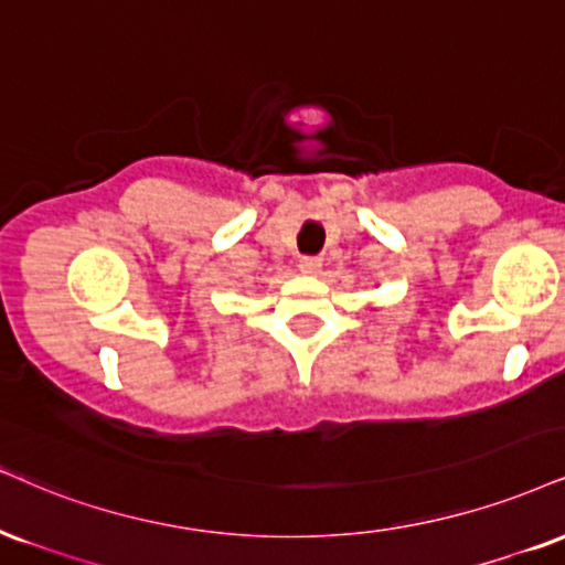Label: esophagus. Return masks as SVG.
<instances>
[{
    "mask_svg": "<svg viewBox=\"0 0 565 565\" xmlns=\"http://www.w3.org/2000/svg\"><path fill=\"white\" fill-rule=\"evenodd\" d=\"M321 257H316V255H305V257H300V270L302 274H308V276H316V274H321Z\"/></svg>",
    "mask_w": 565,
    "mask_h": 565,
    "instance_id": "34e87169",
    "label": "esophagus"
}]
</instances>
